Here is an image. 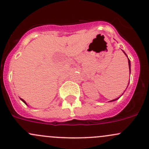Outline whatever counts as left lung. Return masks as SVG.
Masks as SVG:
<instances>
[{"instance_id":"8db88e82","label":"left lung","mask_w":149,"mask_h":149,"mask_svg":"<svg viewBox=\"0 0 149 149\" xmlns=\"http://www.w3.org/2000/svg\"><path fill=\"white\" fill-rule=\"evenodd\" d=\"M128 65H129V70H130V72H131V62H130V60L129 59H128ZM116 100H117V99H116ZM113 100H112V101H113Z\"/></svg>"}]
</instances>
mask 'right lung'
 Returning <instances> with one entry per match:
<instances>
[{"label": "right lung", "mask_w": 149, "mask_h": 149, "mask_svg": "<svg viewBox=\"0 0 149 149\" xmlns=\"http://www.w3.org/2000/svg\"><path fill=\"white\" fill-rule=\"evenodd\" d=\"M21 100H22V101H23V102H24V103H25V104H26V102H25V101H24V100H23V99H21Z\"/></svg>", "instance_id": "right-lung-1"}]
</instances>
